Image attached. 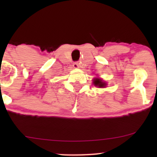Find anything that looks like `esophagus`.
Segmentation results:
<instances>
[{
	"mask_svg": "<svg viewBox=\"0 0 157 157\" xmlns=\"http://www.w3.org/2000/svg\"><path fill=\"white\" fill-rule=\"evenodd\" d=\"M73 67L75 68H80V65H79V63L77 62H75L73 63Z\"/></svg>",
	"mask_w": 157,
	"mask_h": 157,
	"instance_id": "34e87169",
	"label": "esophagus"
}]
</instances>
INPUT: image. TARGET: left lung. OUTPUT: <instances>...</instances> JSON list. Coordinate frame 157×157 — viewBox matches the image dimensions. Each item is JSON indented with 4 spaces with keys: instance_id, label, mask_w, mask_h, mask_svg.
<instances>
[{
    "instance_id": "left-lung-1",
    "label": "left lung",
    "mask_w": 157,
    "mask_h": 157,
    "mask_svg": "<svg viewBox=\"0 0 157 157\" xmlns=\"http://www.w3.org/2000/svg\"><path fill=\"white\" fill-rule=\"evenodd\" d=\"M93 83L94 84L95 86H97V87L99 88H105L106 86V82H104V81H102L101 79L100 78H94L93 80Z\"/></svg>"
}]
</instances>
